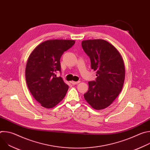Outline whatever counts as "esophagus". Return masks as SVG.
I'll list each match as a JSON object with an SVG mask.
<instances>
[{"label": "esophagus", "mask_w": 150, "mask_h": 150, "mask_svg": "<svg viewBox=\"0 0 150 150\" xmlns=\"http://www.w3.org/2000/svg\"><path fill=\"white\" fill-rule=\"evenodd\" d=\"M80 82V81H72L71 83L73 84V85H76V84H78Z\"/></svg>", "instance_id": "34e87169"}]
</instances>
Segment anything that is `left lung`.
<instances>
[{"mask_svg":"<svg viewBox=\"0 0 150 150\" xmlns=\"http://www.w3.org/2000/svg\"><path fill=\"white\" fill-rule=\"evenodd\" d=\"M82 47L90 57L96 81L88 82L84 98L96 110L109 107L121 92L125 77L122 55L110 42L102 39L83 40Z\"/></svg>","mask_w":150,"mask_h":150,"instance_id":"1","label":"left lung"}]
</instances>
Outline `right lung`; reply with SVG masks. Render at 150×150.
Here are the masks:
<instances>
[{"label": "right lung", "mask_w": 150, "mask_h": 150, "mask_svg": "<svg viewBox=\"0 0 150 150\" xmlns=\"http://www.w3.org/2000/svg\"><path fill=\"white\" fill-rule=\"evenodd\" d=\"M75 42L72 40H49L38 45L30 54L25 68L28 88L34 98L47 109L54 108L69 88L60 76V59Z\"/></svg>", "instance_id": "add662e5"}]
</instances>
